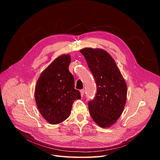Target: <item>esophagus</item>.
I'll use <instances>...</instances> for the list:
<instances>
[{"label": "esophagus", "mask_w": 160, "mask_h": 160, "mask_svg": "<svg viewBox=\"0 0 160 160\" xmlns=\"http://www.w3.org/2000/svg\"><path fill=\"white\" fill-rule=\"evenodd\" d=\"M80 94H81V97H82L83 96V94H84V89H82L80 90Z\"/></svg>", "instance_id": "esophagus-1"}]
</instances>
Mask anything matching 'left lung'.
Instances as JSON below:
<instances>
[{"label": "left lung", "instance_id": "left-lung-1", "mask_svg": "<svg viewBox=\"0 0 160 160\" xmlns=\"http://www.w3.org/2000/svg\"><path fill=\"white\" fill-rule=\"evenodd\" d=\"M94 77L97 93L88 102L93 120L100 127H110L119 118L127 100V87L112 57L104 50H80Z\"/></svg>", "mask_w": 160, "mask_h": 160}]
</instances>
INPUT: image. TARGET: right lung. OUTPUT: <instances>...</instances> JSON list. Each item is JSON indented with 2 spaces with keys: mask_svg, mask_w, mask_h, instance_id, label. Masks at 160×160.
Returning <instances> with one entry per match:
<instances>
[{
  "mask_svg": "<svg viewBox=\"0 0 160 160\" xmlns=\"http://www.w3.org/2000/svg\"><path fill=\"white\" fill-rule=\"evenodd\" d=\"M71 57H58L41 73L35 89V99L41 115L51 124L69 117L74 100L80 93L74 89V79L69 71Z\"/></svg>",
  "mask_w": 160,
  "mask_h": 160,
  "instance_id": "add662e5",
  "label": "right lung"
}]
</instances>
